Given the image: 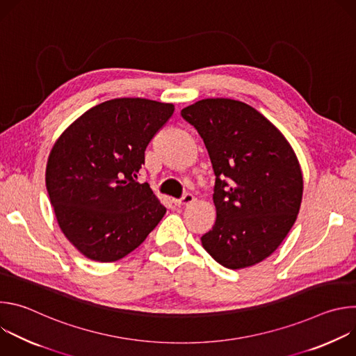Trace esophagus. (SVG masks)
<instances>
[{
    "label": "esophagus",
    "instance_id": "obj_1",
    "mask_svg": "<svg viewBox=\"0 0 356 356\" xmlns=\"http://www.w3.org/2000/svg\"><path fill=\"white\" fill-rule=\"evenodd\" d=\"M193 201H194V195H193V194H190V193L184 194L181 198L173 200V202H175L176 206H188V204H191Z\"/></svg>",
    "mask_w": 356,
    "mask_h": 356
}]
</instances>
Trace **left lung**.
<instances>
[{"instance_id":"1","label":"left lung","mask_w":356,"mask_h":356,"mask_svg":"<svg viewBox=\"0 0 356 356\" xmlns=\"http://www.w3.org/2000/svg\"><path fill=\"white\" fill-rule=\"evenodd\" d=\"M204 140L216 175L217 218L201 243L224 268L253 266L291 229L302 197L293 147L259 111L231 98H206L181 110Z\"/></svg>"}]
</instances>
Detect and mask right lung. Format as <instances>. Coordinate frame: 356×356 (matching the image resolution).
<instances>
[{
  "label": "right lung",
  "mask_w": 356,
  "mask_h": 356,
  "mask_svg": "<svg viewBox=\"0 0 356 356\" xmlns=\"http://www.w3.org/2000/svg\"><path fill=\"white\" fill-rule=\"evenodd\" d=\"M175 113L173 104L114 98L79 117L58 138L46 188L58 224L91 261L115 262L136 249L166 209L139 183L145 150Z\"/></svg>",
  "instance_id": "add662e5"
}]
</instances>
